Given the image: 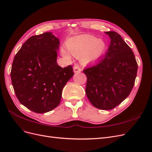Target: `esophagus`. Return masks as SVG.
<instances>
[{
    "label": "esophagus",
    "instance_id": "34e87169",
    "mask_svg": "<svg viewBox=\"0 0 152 152\" xmlns=\"http://www.w3.org/2000/svg\"><path fill=\"white\" fill-rule=\"evenodd\" d=\"M82 71V69L78 65H75L74 66V72L75 73H80Z\"/></svg>",
    "mask_w": 152,
    "mask_h": 152
}]
</instances>
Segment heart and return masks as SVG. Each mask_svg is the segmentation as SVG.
I'll return each mask as SVG.
<instances>
[{"instance_id": "obj_1", "label": "heart", "mask_w": 152, "mask_h": 152, "mask_svg": "<svg viewBox=\"0 0 152 152\" xmlns=\"http://www.w3.org/2000/svg\"><path fill=\"white\" fill-rule=\"evenodd\" d=\"M66 48L68 51L64 48L61 50L62 56L66 60H70L71 56L80 58L82 61L88 63L95 61L100 58L104 53L105 48V42L102 39L90 35H82L78 36L70 40Z\"/></svg>"}]
</instances>
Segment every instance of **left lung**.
Returning a JSON list of instances; mask_svg holds the SVG:
<instances>
[{
    "label": "left lung",
    "mask_w": 152,
    "mask_h": 152,
    "mask_svg": "<svg viewBox=\"0 0 152 152\" xmlns=\"http://www.w3.org/2000/svg\"><path fill=\"white\" fill-rule=\"evenodd\" d=\"M105 55L83 70L87 78L86 92L95 107L111 110L128 96L134 86L138 65L131 48L114 31Z\"/></svg>",
    "instance_id": "1"
}]
</instances>
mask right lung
<instances>
[{"label": "right lung", "instance_id": "obj_1", "mask_svg": "<svg viewBox=\"0 0 152 152\" xmlns=\"http://www.w3.org/2000/svg\"><path fill=\"white\" fill-rule=\"evenodd\" d=\"M59 39L52 32L34 35L18 51L12 65V83L18 100L29 110L43 113L56 108L62 90L74 75L71 65L57 62Z\"/></svg>", "mask_w": 152, "mask_h": 152}]
</instances>
